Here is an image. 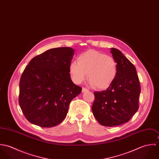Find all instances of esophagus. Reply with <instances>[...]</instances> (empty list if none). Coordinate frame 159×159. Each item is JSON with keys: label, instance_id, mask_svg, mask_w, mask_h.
<instances>
[{"label": "esophagus", "instance_id": "obj_1", "mask_svg": "<svg viewBox=\"0 0 159 159\" xmlns=\"http://www.w3.org/2000/svg\"><path fill=\"white\" fill-rule=\"evenodd\" d=\"M88 91L89 90L87 88H83V89H82V92H86Z\"/></svg>", "mask_w": 159, "mask_h": 159}]
</instances>
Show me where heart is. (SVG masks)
I'll return each instance as SVG.
<instances>
[{
  "label": "heart",
  "instance_id": "b5f03b06",
  "mask_svg": "<svg viewBox=\"0 0 159 159\" xmlns=\"http://www.w3.org/2000/svg\"><path fill=\"white\" fill-rule=\"evenodd\" d=\"M69 72L76 84L85 81L88 73L91 85L98 89H106L115 80L118 66L113 57L97 51L88 50L78 56L77 62H71Z\"/></svg>",
  "mask_w": 159,
  "mask_h": 159
}]
</instances>
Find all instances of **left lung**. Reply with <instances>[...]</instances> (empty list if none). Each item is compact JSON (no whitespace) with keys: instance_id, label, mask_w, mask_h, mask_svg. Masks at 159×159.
<instances>
[{"instance_id":"obj_1","label":"left lung","mask_w":159,"mask_h":159,"mask_svg":"<svg viewBox=\"0 0 159 159\" xmlns=\"http://www.w3.org/2000/svg\"><path fill=\"white\" fill-rule=\"evenodd\" d=\"M117 63L113 84L105 91L94 92L92 113L102 125L113 127L126 123L138 110L140 85L134 64L116 48H110Z\"/></svg>"}]
</instances>
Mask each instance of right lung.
Segmentation results:
<instances>
[{
	"label": "right lung",
	"mask_w": 159,
	"mask_h": 159,
	"mask_svg": "<svg viewBox=\"0 0 159 159\" xmlns=\"http://www.w3.org/2000/svg\"><path fill=\"white\" fill-rule=\"evenodd\" d=\"M74 54L70 47L50 49L34 57L24 69L19 104L30 123L51 127L66 117L70 102L82 90L73 83L69 73Z\"/></svg>",
	"instance_id": "add662e5"
}]
</instances>
